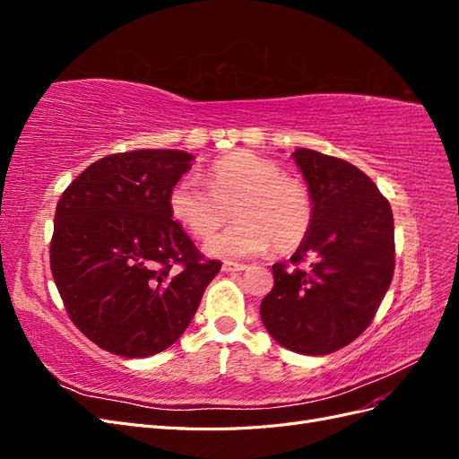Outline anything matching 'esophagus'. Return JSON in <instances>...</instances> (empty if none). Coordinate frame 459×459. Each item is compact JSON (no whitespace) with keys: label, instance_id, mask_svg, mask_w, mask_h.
Listing matches in <instances>:
<instances>
[{"label":"esophagus","instance_id":"1","mask_svg":"<svg viewBox=\"0 0 459 459\" xmlns=\"http://www.w3.org/2000/svg\"><path fill=\"white\" fill-rule=\"evenodd\" d=\"M245 268H247V264H241V262L226 260L224 264H221V270H224V272H243Z\"/></svg>","mask_w":459,"mask_h":459}]
</instances>
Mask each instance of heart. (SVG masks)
<instances>
[{
    "mask_svg": "<svg viewBox=\"0 0 459 459\" xmlns=\"http://www.w3.org/2000/svg\"><path fill=\"white\" fill-rule=\"evenodd\" d=\"M169 206L174 220L197 239L212 238L233 211L238 224L206 243L212 256H248L270 245L289 253L312 224V201L299 179L248 151L218 159L206 172V186L184 178L170 191Z\"/></svg>",
    "mask_w": 459,
    "mask_h": 459,
    "instance_id": "1",
    "label": "heart"
}]
</instances>
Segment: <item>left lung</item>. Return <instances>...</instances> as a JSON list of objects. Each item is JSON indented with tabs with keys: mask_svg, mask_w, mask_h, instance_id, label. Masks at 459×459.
Here are the masks:
<instances>
[{
	"mask_svg": "<svg viewBox=\"0 0 459 459\" xmlns=\"http://www.w3.org/2000/svg\"><path fill=\"white\" fill-rule=\"evenodd\" d=\"M312 224L260 304L270 335L285 349L324 356L362 335L394 273V220L377 186L342 159L299 147ZM307 261V269H299Z\"/></svg>",
	"mask_w": 459,
	"mask_h": 459,
	"instance_id": "8db88e82",
	"label": "left lung"
}]
</instances>
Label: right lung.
Returning a JSON list of instances; mask_svg holds the SVG:
<instances>
[{
	"mask_svg": "<svg viewBox=\"0 0 459 459\" xmlns=\"http://www.w3.org/2000/svg\"><path fill=\"white\" fill-rule=\"evenodd\" d=\"M191 160L176 149L117 152L90 164L57 203L53 280L74 325L107 352L169 349L221 268L172 220L170 191Z\"/></svg>",
	"mask_w": 459,
	"mask_h": 459,
	"instance_id": "1",
	"label": "right lung"
}]
</instances>
